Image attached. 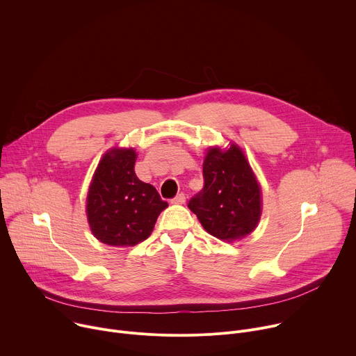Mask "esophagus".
<instances>
[{
  "label": "esophagus",
  "instance_id": "34e87169",
  "mask_svg": "<svg viewBox=\"0 0 356 356\" xmlns=\"http://www.w3.org/2000/svg\"><path fill=\"white\" fill-rule=\"evenodd\" d=\"M184 201H186V195L183 193H179L175 198H172V202H175V204H183Z\"/></svg>",
  "mask_w": 356,
  "mask_h": 356
}]
</instances>
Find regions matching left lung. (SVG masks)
I'll list each match as a JSON object with an SVG mask.
<instances>
[{
    "instance_id": "obj_1",
    "label": "left lung",
    "mask_w": 356,
    "mask_h": 356,
    "mask_svg": "<svg viewBox=\"0 0 356 356\" xmlns=\"http://www.w3.org/2000/svg\"><path fill=\"white\" fill-rule=\"evenodd\" d=\"M204 187L188 209L213 236L235 241L250 234L261 218V187L236 145L227 152L209 150L202 165Z\"/></svg>"
}]
</instances>
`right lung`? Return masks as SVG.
Instances as JSON below:
<instances>
[{"label": "right lung", "instance_id": "add662e5", "mask_svg": "<svg viewBox=\"0 0 356 356\" xmlns=\"http://www.w3.org/2000/svg\"><path fill=\"white\" fill-rule=\"evenodd\" d=\"M134 149H114L101 159L87 195V218L94 236L111 246L145 241L168 207L158 190L135 175Z\"/></svg>", "mask_w": 356, "mask_h": 356}]
</instances>
